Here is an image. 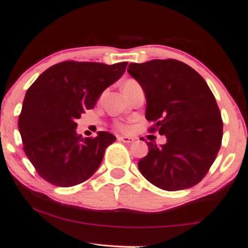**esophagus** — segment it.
<instances>
[{"label":"esophagus","instance_id":"1","mask_svg":"<svg viewBox=\"0 0 248 248\" xmlns=\"http://www.w3.org/2000/svg\"><path fill=\"white\" fill-rule=\"evenodd\" d=\"M118 139H119L120 141L125 142V144H130V142L134 141V138L128 137V136H119V137H118Z\"/></svg>","mask_w":248,"mask_h":248}]
</instances>
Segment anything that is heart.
<instances>
[{"mask_svg": "<svg viewBox=\"0 0 248 248\" xmlns=\"http://www.w3.org/2000/svg\"><path fill=\"white\" fill-rule=\"evenodd\" d=\"M136 83L137 82H135L134 79H128V81H125L124 82V86H125V85H131V84H136ZM117 128L119 129V130H121V131H125V130H128V127L125 124H117Z\"/></svg>", "mask_w": 248, "mask_h": 248, "instance_id": "heart-1", "label": "heart"}]
</instances>
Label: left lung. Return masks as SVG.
I'll return each mask as SVG.
<instances>
[{
    "mask_svg": "<svg viewBox=\"0 0 248 248\" xmlns=\"http://www.w3.org/2000/svg\"><path fill=\"white\" fill-rule=\"evenodd\" d=\"M128 73L144 90L151 131L166 144L147 142L138 162L147 181L166 191L194 186L205 176L220 149L222 119L211 90L192 67L176 59L130 62Z\"/></svg>",
    "mask_w": 248,
    "mask_h": 248,
    "instance_id": "obj_1",
    "label": "left lung"
}]
</instances>
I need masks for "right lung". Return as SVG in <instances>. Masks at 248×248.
I'll list each match as a JSON object with an SVG mask.
<instances>
[{
	"instance_id": "right-lung-1",
	"label": "right lung",
	"mask_w": 248,
	"mask_h": 248,
	"mask_svg": "<svg viewBox=\"0 0 248 248\" xmlns=\"http://www.w3.org/2000/svg\"><path fill=\"white\" fill-rule=\"evenodd\" d=\"M127 62L66 61L46 69L24 96L19 116L23 149L38 174L56 186H74L95 173L112 134L97 131L83 138L76 119L93 109L101 93L117 82Z\"/></svg>"
}]
</instances>
